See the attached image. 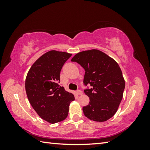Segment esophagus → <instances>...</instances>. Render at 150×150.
Here are the masks:
<instances>
[{
  "label": "esophagus",
  "instance_id": "esophagus-1",
  "mask_svg": "<svg viewBox=\"0 0 150 150\" xmlns=\"http://www.w3.org/2000/svg\"><path fill=\"white\" fill-rule=\"evenodd\" d=\"M76 93H77V95H83V92H82V91H81V90L77 91V92H76Z\"/></svg>",
  "mask_w": 150,
  "mask_h": 150
}]
</instances>
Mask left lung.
Here are the masks:
<instances>
[{"label": "left lung", "instance_id": "8db88e82", "mask_svg": "<svg viewBox=\"0 0 150 150\" xmlns=\"http://www.w3.org/2000/svg\"><path fill=\"white\" fill-rule=\"evenodd\" d=\"M71 62L84 68L83 83L92 87L84 91L90 99L88 105L83 107L85 116L95 122L108 120L117 111L125 88V81L117 62L95 49L78 53Z\"/></svg>", "mask_w": 150, "mask_h": 150}]
</instances>
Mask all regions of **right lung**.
Instances as JSON below:
<instances>
[{"label":"right lung","mask_w":150,"mask_h":150,"mask_svg":"<svg viewBox=\"0 0 150 150\" xmlns=\"http://www.w3.org/2000/svg\"><path fill=\"white\" fill-rule=\"evenodd\" d=\"M71 54L51 50L40 57L30 67L25 82L26 95L40 118L51 124L64 120L74 95L58 83L60 72Z\"/></svg>","instance_id":"right-lung-1"}]
</instances>
